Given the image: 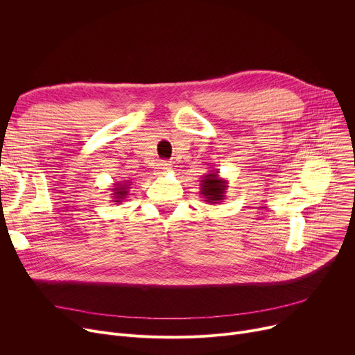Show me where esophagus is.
<instances>
[{
	"label": "esophagus",
	"mask_w": 355,
	"mask_h": 355,
	"mask_svg": "<svg viewBox=\"0 0 355 355\" xmlns=\"http://www.w3.org/2000/svg\"><path fill=\"white\" fill-rule=\"evenodd\" d=\"M171 170V164L168 162V161H159V164H158V173H168Z\"/></svg>",
	"instance_id": "34e87169"
}]
</instances>
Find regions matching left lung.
Instances as JSON below:
<instances>
[{"mask_svg": "<svg viewBox=\"0 0 355 355\" xmlns=\"http://www.w3.org/2000/svg\"><path fill=\"white\" fill-rule=\"evenodd\" d=\"M229 181L221 178L217 170H211L200 181V194L207 204H220L226 198Z\"/></svg>", "mask_w": 355, "mask_h": 355, "instance_id": "obj_1", "label": "left lung"}]
</instances>
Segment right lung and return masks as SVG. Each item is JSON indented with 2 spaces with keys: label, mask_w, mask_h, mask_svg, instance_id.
<instances>
[{
  "label": "right lung",
  "mask_w": 355,
  "mask_h": 355,
  "mask_svg": "<svg viewBox=\"0 0 355 355\" xmlns=\"http://www.w3.org/2000/svg\"><path fill=\"white\" fill-rule=\"evenodd\" d=\"M130 181H128V180H125V181H118V182H115L114 184V189H110L112 190V201L114 202H116V204H122V201L129 196V189H130Z\"/></svg>",
  "instance_id": "1"
}]
</instances>
